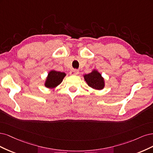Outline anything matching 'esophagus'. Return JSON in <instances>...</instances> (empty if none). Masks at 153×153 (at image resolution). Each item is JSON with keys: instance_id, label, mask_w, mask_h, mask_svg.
<instances>
[{"instance_id": "1", "label": "esophagus", "mask_w": 153, "mask_h": 153, "mask_svg": "<svg viewBox=\"0 0 153 153\" xmlns=\"http://www.w3.org/2000/svg\"><path fill=\"white\" fill-rule=\"evenodd\" d=\"M70 74L72 76H76L79 74V71L77 69H72L71 71Z\"/></svg>"}]
</instances>
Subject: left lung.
Wrapping results in <instances>:
<instances>
[{"label": "left lung", "instance_id": "1", "mask_svg": "<svg viewBox=\"0 0 153 153\" xmlns=\"http://www.w3.org/2000/svg\"><path fill=\"white\" fill-rule=\"evenodd\" d=\"M85 81L88 85L93 89L100 90L105 86L104 79H103L100 74L96 70H93L88 74L84 76Z\"/></svg>", "mask_w": 153, "mask_h": 153}]
</instances>
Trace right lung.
<instances>
[{
  "mask_svg": "<svg viewBox=\"0 0 153 153\" xmlns=\"http://www.w3.org/2000/svg\"><path fill=\"white\" fill-rule=\"evenodd\" d=\"M65 76V73L52 70L48 73L44 86L46 88H51V89L55 88L62 82Z\"/></svg>",
  "mask_w": 153,
  "mask_h": 153,
  "instance_id": "add662e5",
  "label": "right lung"
}]
</instances>
